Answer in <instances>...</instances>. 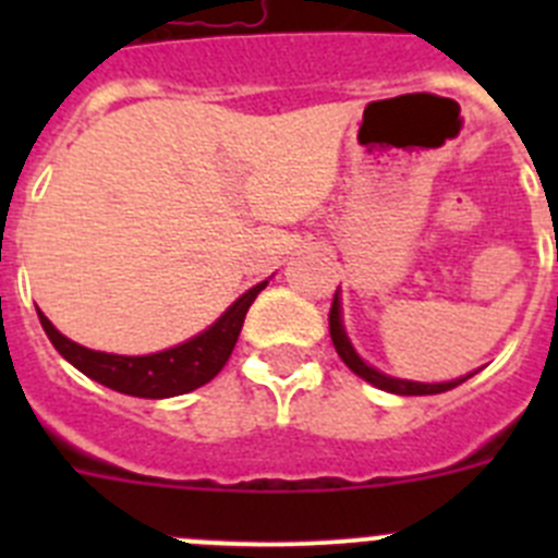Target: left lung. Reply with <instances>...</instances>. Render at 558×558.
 Instances as JSON below:
<instances>
[{
    "label": "left lung",
    "instance_id": "obj_1",
    "mask_svg": "<svg viewBox=\"0 0 558 558\" xmlns=\"http://www.w3.org/2000/svg\"><path fill=\"white\" fill-rule=\"evenodd\" d=\"M340 290H335V299H332V310H329V335H332V343H335V352L340 354V360L347 363L349 368H352L357 377H363L366 383H372L374 388H379V391H388V393H399V397H427V393H445L450 391V388L461 386V383H466V379L472 377V374H466V377H458V379H450V383H416V379H399V377H388V374H383L379 368L368 366L366 360L360 357L357 352H354L352 340H349L347 329H343V315H340Z\"/></svg>",
    "mask_w": 558,
    "mask_h": 558
}]
</instances>
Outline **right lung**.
Here are the masks:
<instances>
[{"mask_svg":"<svg viewBox=\"0 0 558 558\" xmlns=\"http://www.w3.org/2000/svg\"><path fill=\"white\" fill-rule=\"evenodd\" d=\"M265 284H268V279L245 290L220 315L218 322L195 335V338L153 354L95 352V349L81 347V343L58 332L41 310H38V322H41L44 332L52 340L58 354L69 360L77 372L95 379V383L111 388V391L128 393V397L167 399L195 391V388L206 386L211 377H218L220 368L226 366V360L231 357L236 338H240L245 313H248L256 295H259V290H265Z\"/></svg>","mask_w":558,"mask_h":558,"instance_id":"add662e5","label":"right lung"}]
</instances>
